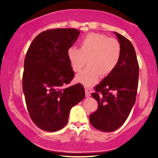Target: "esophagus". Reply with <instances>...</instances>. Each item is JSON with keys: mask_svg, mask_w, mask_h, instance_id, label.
Segmentation results:
<instances>
[{"mask_svg": "<svg viewBox=\"0 0 158 158\" xmlns=\"http://www.w3.org/2000/svg\"><path fill=\"white\" fill-rule=\"evenodd\" d=\"M85 96L86 97H90V92L88 90V88H85Z\"/></svg>", "mask_w": 158, "mask_h": 158, "instance_id": "obj_1", "label": "esophagus"}]
</instances>
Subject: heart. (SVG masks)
<instances>
[{"label": "heart", "instance_id": "1", "mask_svg": "<svg viewBox=\"0 0 158 158\" xmlns=\"http://www.w3.org/2000/svg\"><path fill=\"white\" fill-rule=\"evenodd\" d=\"M80 49L71 47L68 50V58L71 68L78 73L88 62V66L77 75V82L86 87L94 85L100 75L106 77L117 67L121 58L120 43L114 38L104 34L90 33L80 42Z\"/></svg>", "mask_w": 158, "mask_h": 158}]
</instances>
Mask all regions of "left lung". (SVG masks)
<instances>
[{"mask_svg":"<svg viewBox=\"0 0 158 158\" xmlns=\"http://www.w3.org/2000/svg\"><path fill=\"white\" fill-rule=\"evenodd\" d=\"M122 53L117 67L95 87L93 98L98 109L89 116L90 124L98 130L111 132L125 122L135 105L139 79V64L130 41L114 32Z\"/></svg>","mask_w":158,"mask_h":158,"instance_id":"left-lung-1","label":"left lung"}]
</instances>
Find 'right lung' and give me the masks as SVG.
Returning <instances> with one entry per match:
<instances>
[{"label":"right lung","mask_w":158,"mask_h":158,"mask_svg":"<svg viewBox=\"0 0 158 158\" xmlns=\"http://www.w3.org/2000/svg\"><path fill=\"white\" fill-rule=\"evenodd\" d=\"M79 34L69 28L47 30L34 39L26 55L22 78L26 103L31 120L44 131L63 128L71 108L85 97L81 83L62 88L74 77L68 50Z\"/></svg>","instance_id":"right-lung-1"}]
</instances>
